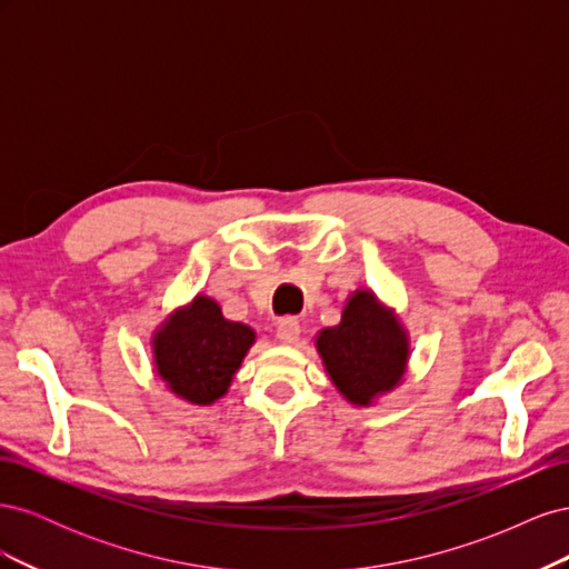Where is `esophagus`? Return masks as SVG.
Listing matches in <instances>:
<instances>
[{
	"instance_id": "34e87169",
	"label": "esophagus",
	"mask_w": 569,
	"mask_h": 569,
	"mask_svg": "<svg viewBox=\"0 0 569 569\" xmlns=\"http://www.w3.org/2000/svg\"><path fill=\"white\" fill-rule=\"evenodd\" d=\"M301 337V325L297 318H282L278 322V339L282 343H297Z\"/></svg>"
}]
</instances>
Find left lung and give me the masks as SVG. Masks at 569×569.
I'll return each mask as SVG.
<instances>
[{"label":"left lung","mask_w":569,"mask_h":569,"mask_svg":"<svg viewBox=\"0 0 569 569\" xmlns=\"http://www.w3.org/2000/svg\"><path fill=\"white\" fill-rule=\"evenodd\" d=\"M316 349L337 391L353 406H372L403 382L410 339L393 308L372 289H356L341 320L316 335Z\"/></svg>","instance_id":"1"}]
</instances>
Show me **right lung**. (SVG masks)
I'll use <instances>...</instances> for the list:
<instances>
[{"instance_id":"obj_1","label":"right lung","mask_w":569,"mask_h":569,"mask_svg":"<svg viewBox=\"0 0 569 569\" xmlns=\"http://www.w3.org/2000/svg\"><path fill=\"white\" fill-rule=\"evenodd\" d=\"M253 341L249 325L228 320L216 299L197 295L153 332V368L178 399L211 406L228 393Z\"/></svg>"}]
</instances>
